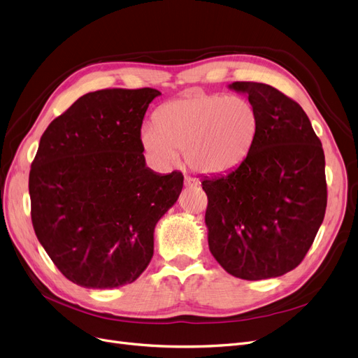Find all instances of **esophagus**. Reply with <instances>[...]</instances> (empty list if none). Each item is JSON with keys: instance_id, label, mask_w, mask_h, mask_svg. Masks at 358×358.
I'll list each match as a JSON object with an SVG mask.
<instances>
[{"instance_id": "1", "label": "esophagus", "mask_w": 358, "mask_h": 358, "mask_svg": "<svg viewBox=\"0 0 358 358\" xmlns=\"http://www.w3.org/2000/svg\"><path fill=\"white\" fill-rule=\"evenodd\" d=\"M184 186H186V187H197V180H194L192 177H186V178H184Z\"/></svg>"}]
</instances>
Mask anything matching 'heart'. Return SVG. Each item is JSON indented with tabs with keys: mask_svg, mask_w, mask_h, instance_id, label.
<instances>
[{
	"mask_svg": "<svg viewBox=\"0 0 358 358\" xmlns=\"http://www.w3.org/2000/svg\"><path fill=\"white\" fill-rule=\"evenodd\" d=\"M258 122L254 104L243 97L194 91L162 104L155 125H144L140 138L156 164H176L177 150H182L194 172L214 177L242 165L254 145Z\"/></svg>",
	"mask_w": 358,
	"mask_h": 358,
	"instance_id": "heart-1",
	"label": "heart"
}]
</instances>
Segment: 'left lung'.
<instances>
[{"mask_svg": "<svg viewBox=\"0 0 358 358\" xmlns=\"http://www.w3.org/2000/svg\"><path fill=\"white\" fill-rule=\"evenodd\" d=\"M258 113V132L241 166L205 177L210 254L245 280L273 279L299 266L327 203L324 153L307 113L271 85L233 83Z\"/></svg>", "mask_w": 358, "mask_h": 358, "instance_id": "1", "label": "left lung"}]
</instances>
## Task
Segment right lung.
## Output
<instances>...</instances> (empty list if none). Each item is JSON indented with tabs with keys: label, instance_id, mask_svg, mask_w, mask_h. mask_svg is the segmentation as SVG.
Returning <instances> with one entry per match:
<instances>
[{
	"label": "right lung",
	"instance_id": "right-lung-1",
	"mask_svg": "<svg viewBox=\"0 0 358 358\" xmlns=\"http://www.w3.org/2000/svg\"><path fill=\"white\" fill-rule=\"evenodd\" d=\"M157 96L153 88L88 92L39 140L29 172L34 230L78 286L138 279L153 257L156 224L181 193V172L159 174L143 155V117Z\"/></svg>",
	"mask_w": 358,
	"mask_h": 358
}]
</instances>
